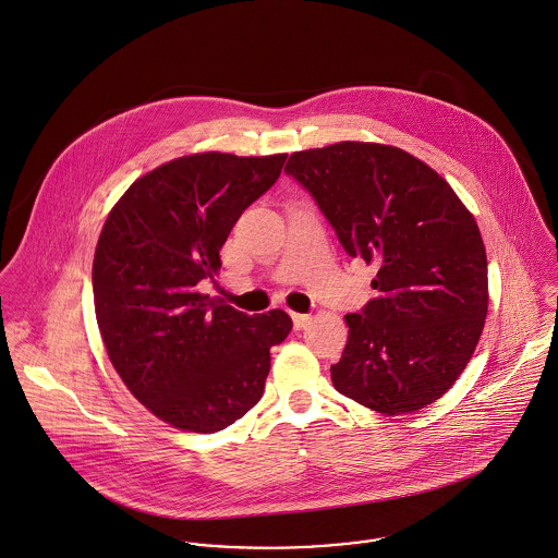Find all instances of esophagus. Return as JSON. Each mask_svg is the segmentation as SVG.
<instances>
[{
    "instance_id": "1",
    "label": "esophagus",
    "mask_w": 558,
    "mask_h": 558,
    "mask_svg": "<svg viewBox=\"0 0 558 558\" xmlns=\"http://www.w3.org/2000/svg\"><path fill=\"white\" fill-rule=\"evenodd\" d=\"M292 322H294L296 330H303L304 326L311 322V315L308 313H292Z\"/></svg>"
}]
</instances>
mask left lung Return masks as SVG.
I'll return each mask as SVG.
<instances>
[{
    "label": "left lung",
    "mask_w": 558,
    "mask_h": 558,
    "mask_svg": "<svg viewBox=\"0 0 558 558\" xmlns=\"http://www.w3.org/2000/svg\"><path fill=\"white\" fill-rule=\"evenodd\" d=\"M296 179L352 257L377 266V299L345 315L335 388L386 415L441 399L475 352L488 262L473 215L424 161L375 143L292 153Z\"/></svg>",
    "instance_id": "left-lung-1"
}]
</instances>
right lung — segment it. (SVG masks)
<instances>
[{"instance_id": "right-lung-1", "label": "right lung", "mask_w": 558, "mask_h": 558, "mask_svg": "<svg viewBox=\"0 0 558 558\" xmlns=\"http://www.w3.org/2000/svg\"><path fill=\"white\" fill-rule=\"evenodd\" d=\"M286 153H196L141 177L110 210L94 257V303L108 357L159 420L217 433L264 395L286 311L247 315L201 294L243 210L281 174Z\"/></svg>"}]
</instances>
